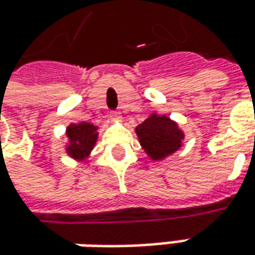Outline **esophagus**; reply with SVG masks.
Wrapping results in <instances>:
<instances>
[{"mask_svg": "<svg viewBox=\"0 0 255 255\" xmlns=\"http://www.w3.org/2000/svg\"><path fill=\"white\" fill-rule=\"evenodd\" d=\"M110 117H111V120H120L121 119V114H120L119 111H111Z\"/></svg>", "mask_w": 255, "mask_h": 255, "instance_id": "1", "label": "esophagus"}]
</instances>
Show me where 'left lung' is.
Instances as JSON below:
<instances>
[{
	"mask_svg": "<svg viewBox=\"0 0 255 255\" xmlns=\"http://www.w3.org/2000/svg\"><path fill=\"white\" fill-rule=\"evenodd\" d=\"M136 134L145 152L152 159H162L175 152L183 138L176 124L165 116H151L136 127Z\"/></svg>",
	"mask_w": 255,
	"mask_h": 255,
	"instance_id": "1",
	"label": "left lung"
}]
</instances>
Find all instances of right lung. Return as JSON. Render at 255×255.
<instances>
[{
    "mask_svg": "<svg viewBox=\"0 0 255 255\" xmlns=\"http://www.w3.org/2000/svg\"><path fill=\"white\" fill-rule=\"evenodd\" d=\"M67 136L72 144L69 145V154L75 158H84L96 144V127L89 123L72 124L67 128Z\"/></svg>",
    "mask_w": 255,
    "mask_h": 255,
    "instance_id": "right-lung-1",
    "label": "right lung"
}]
</instances>
